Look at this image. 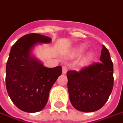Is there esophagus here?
Listing matches in <instances>:
<instances>
[{"label": "esophagus", "instance_id": "obj_1", "mask_svg": "<svg viewBox=\"0 0 123 123\" xmlns=\"http://www.w3.org/2000/svg\"><path fill=\"white\" fill-rule=\"evenodd\" d=\"M68 72V68L66 66H62V74H65Z\"/></svg>", "mask_w": 123, "mask_h": 123}]
</instances>
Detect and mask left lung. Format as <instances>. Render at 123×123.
<instances>
[{
    "mask_svg": "<svg viewBox=\"0 0 123 123\" xmlns=\"http://www.w3.org/2000/svg\"><path fill=\"white\" fill-rule=\"evenodd\" d=\"M100 62H94L79 72L68 71V88L72 106L78 111L93 112L107 102L113 86V65L103 45Z\"/></svg>",
    "mask_w": 123,
    "mask_h": 123,
    "instance_id": "8db88e82",
    "label": "left lung"
}]
</instances>
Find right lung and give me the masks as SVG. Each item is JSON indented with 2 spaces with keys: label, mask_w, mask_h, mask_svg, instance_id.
<instances>
[{
  "label": "right lung",
  "mask_w": 123,
  "mask_h": 123,
  "mask_svg": "<svg viewBox=\"0 0 123 123\" xmlns=\"http://www.w3.org/2000/svg\"><path fill=\"white\" fill-rule=\"evenodd\" d=\"M51 40L47 36L31 33L12 47L6 65L5 84L12 102L21 111L35 113L43 109L52 86L61 75V66L48 68L31 55L34 45Z\"/></svg>",
  "instance_id": "right-lung-1"
}]
</instances>
